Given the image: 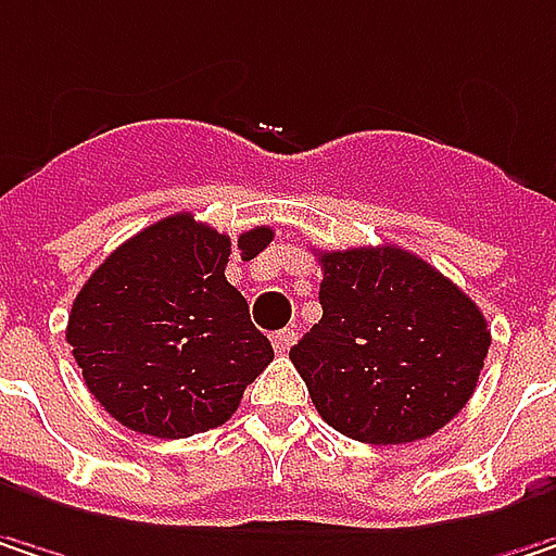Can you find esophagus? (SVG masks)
<instances>
[{
    "instance_id": "34e87169",
    "label": "esophagus",
    "mask_w": 556,
    "mask_h": 556,
    "mask_svg": "<svg viewBox=\"0 0 556 556\" xmlns=\"http://www.w3.org/2000/svg\"><path fill=\"white\" fill-rule=\"evenodd\" d=\"M292 343H295V330H277L274 333V350H277L279 356H286L289 350H292Z\"/></svg>"
}]
</instances>
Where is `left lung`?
<instances>
[{
	"label": "left lung",
	"instance_id": "1",
	"mask_svg": "<svg viewBox=\"0 0 556 556\" xmlns=\"http://www.w3.org/2000/svg\"><path fill=\"white\" fill-rule=\"evenodd\" d=\"M321 321L289 359L330 427L369 445L417 442L475 394L490 350L478 305L417 254L321 251Z\"/></svg>",
	"mask_w": 556,
	"mask_h": 556
}]
</instances>
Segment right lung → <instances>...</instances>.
<instances>
[{
    "label": "right lung",
    "instance_id": "right-lung-1",
    "mask_svg": "<svg viewBox=\"0 0 556 556\" xmlns=\"http://www.w3.org/2000/svg\"><path fill=\"white\" fill-rule=\"evenodd\" d=\"M267 226L238 244L175 213L124 241L70 312L66 340L98 404L132 432L184 439L223 427L274 346L251 325L244 295L226 279L231 251L257 257Z\"/></svg>",
    "mask_w": 556,
    "mask_h": 556
}]
</instances>
